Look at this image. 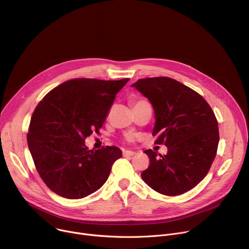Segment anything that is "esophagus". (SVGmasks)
I'll list each match as a JSON object with an SVG mask.
<instances>
[{"instance_id":"esophagus-1","label":"esophagus","mask_w":249,"mask_h":249,"mask_svg":"<svg viewBox=\"0 0 249 249\" xmlns=\"http://www.w3.org/2000/svg\"><path fill=\"white\" fill-rule=\"evenodd\" d=\"M136 153L135 152H132V151H124L123 152V156L124 157H133Z\"/></svg>"}]
</instances>
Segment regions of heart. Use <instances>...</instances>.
Here are the masks:
<instances>
[{
  "label": "heart",
  "instance_id": "b5f03b06",
  "mask_svg": "<svg viewBox=\"0 0 249 249\" xmlns=\"http://www.w3.org/2000/svg\"><path fill=\"white\" fill-rule=\"evenodd\" d=\"M145 100H135L134 102H133V105H136V104H138V103H141V102H144Z\"/></svg>",
  "mask_w": 249,
  "mask_h": 249
}]
</instances>
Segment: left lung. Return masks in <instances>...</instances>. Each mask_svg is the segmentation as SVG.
<instances>
[{
    "label": "left lung",
    "mask_w": 249,
    "mask_h": 249,
    "mask_svg": "<svg viewBox=\"0 0 249 249\" xmlns=\"http://www.w3.org/2000/svg\"><path fill=\"white\" fill-rule=\"evenodd\" d=\"M153 105L155 144L167 154L145 151L149 167L142 179L155 191L176 196L194 188L207 175L219 145V127L208 102L195 90L167 77L140 79L132 85Z\"/></svg>",
    "instance_id": "1"
}]
</instances>
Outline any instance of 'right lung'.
<instances>
[{"label": "right lung", "instance_id": "1", "mask_svg": "<svg viewBox=\"0 0 249 249\" xmlns=\"http://www.w3.org/2000/svg\"><path fill=\"white\" fill-rule=\"evenodd\" d=\"M129 79L70 80L49 91L33 111L27 144L41 179L56 194L81 199L107 180L119 148L89 151L85 139L98 132Z\"/></svg>", "mask_w": 249, "mask_h": 249}]
</instances>
